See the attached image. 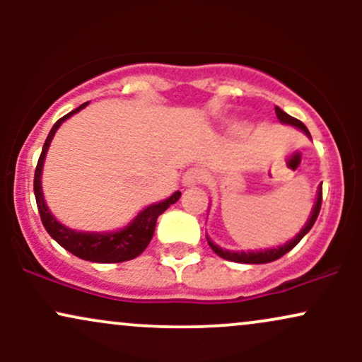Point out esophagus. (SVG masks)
I'll return each instance as SVG.
<instances>
[{
    "mask_svg": "<svg viewBox=\"0 0 362 362\" xmlns=\"http://www.w3.org/2000/svg\"><path fill=\"white\" fill-rule=\"evenodd\" d=\"M201 182H204V172L199 168L187 170V172L184 173V177H182V185L184 187H194V185L201 184Z\"/></svg>",
    "mask_w": 362,
    "mask_h": 362,
    "instance_id": "esophagus-1",
    "label": "esophagus"
}]
</instances>
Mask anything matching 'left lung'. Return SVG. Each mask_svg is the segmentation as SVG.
I'll use <instances>...</instances> for the list:
<instances>
[{
	"label": "left lung",
	"instance_id": "left-lung-1",
	"mask_svg": "<svg viewBox=\"0 0 362 362\" xmlns=\"http://www.w3.org/2000/svg\"><path fill=\"white\" fill-rule=\"evenodd\" d=\"M276 115L277 119H279V122L282 124H288V126H293L296 129H300V131L305 132L308 138H311L310 136V131L306 129L305 124L301 122V120L291 117L289 114H286L284 110H281L279 107H276ZM320 207H322V185L318 187L317 190V201H315V206L313 209H311V214L308 218V221L305 223V226H303V230L298 233L296 236H294L293 240H289V242H286L284 245H281V247H274V248H267V250H248V252H235V250H224V248L218 247L213 240L209 238V236H206L207 238V243H209V247L213 248V252L216 253V255H219L221 259L224 260H230V262H238V264H269V262H274L277 259H281L282 255H286L289 250H293L294 247H296L298 243L301 242V238L305 236L308 231L311 230V226H313L315 221H317L318 218V213H320Z\"/></svg>",
	"mask_w": 362,
	"mask_h": 362
}]
</instances>
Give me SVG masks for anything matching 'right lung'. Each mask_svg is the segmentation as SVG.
<instances>
[{
	"mask_svg": "<svg viewBox=\"0 0 362 362\" xmlns=\"http://www.w3.org/2000/svg\"><path fill=\"white\" fill-rule=\"evenodd\" d=\"M86 105H88V102H85L83 105L78 107V109H74L73 112H69L64 117L57 120L52 126L51 132H49L47 139H45L34 177V192L37 207H39L40 213V219H42V224L45 230H47V233L51 235L62 248H66V250L71 252L73 255L80 257L83 260L98 262V264H117V262L132 260L138 255H141V253L144 252V248L149 245V242H151L153 233H155L158 216L163 214L172 204H175L182 195L180 190L173 192L168 199H165V201L144 207L127 226L120 228L117 231H105V233H103V231L102 233H97V231L71 230V228L64 226V224L57 221L51 211H49L47 204H45L42 192V168L45 155H47V149L51 146V141L57 129L61 127V124L64 122L66 119L71 117L73 114L85 109Z\"/></svg>",
	"mask_w": 362,
	"mask_h": 362,
	"instance_id": "right-lung-1",
	"label": "right lung"
}]
</instances>
